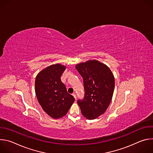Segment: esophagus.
Wrapping results in <instances>:
<instances>
[{
    "label": "esophagus",
    "mask_w": 153,
    "mask_h": 153,
    "mask_svg": "<svg viewBox=\"0 0 153 153\" xmlns=\"http://www.w3.org/2000/svg\"><path fill=\"white\" fill-rule=\"evenodd\" d=\"M73 96H74V97L75 98V99H76V94L75 93H73Z\"/></svg>",
    "instance_id": "esophagus-1"
}]
</instances>
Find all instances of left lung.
<instances>
[{"label":"left lung","mask_w":153,"mask_h":153,"mask_svg":"<svg viewBox=\"0 0 153 153\" xmlns=\"http://www.w3.org/2000/svg\"><path fill=\"white\" fill-rule=\"evenodd\" d=\"M83 80L85 95L79 99L82 115L95 119L103 114L110 105L114 89V77L106 65L96 60L76 65Z\"/></svg>","instance_id":"1"}]
</instances>
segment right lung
Here are the masks:
<instances>
[{
	"instance_id": "1",
	"label": "right lung",
	"mask_w": 153,
	"mask_h": 153,
	"mask_svg": "<svg viewBox=\"0 0 153 153\" xmlns=\"http://www.w3.org/2000/svg\"><path fill=\"white\" fill-rule=\"evenodd\" d=\"M66 67L60 64L52 65L42 70L36 76L35 91L43 110L54 119L67 114L74 102L60 77Z\"/></svg>"
}]
</instances>
